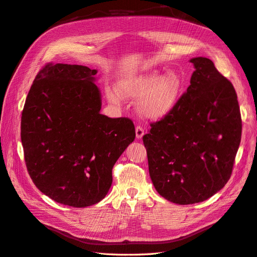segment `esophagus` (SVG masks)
<instances>
[{
	"mask_svg": "<svg viewBox=\"0 0 257 257\" xmlns=\"http://www.w3.org/2000/svg\"><path fill=\"white\" fill-rule=\"evenodd\" d=\"M135 132H136V137H137L138 139H141V138L144 136V134H145V130H144L141 125H137V126H136Z\"/></svg>",
	"mask_w": 257,
	"mask_h": 257,
	"instance_id": "obj_1",
	"label": "esophagus"
}]
</instances>
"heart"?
Segmentation results:
<instances>
[{
	"label": "heart",
	"instance_id": "b5f03b06",
	"mask_svg": "<svg viewBox=\"0 0 257 257\" xmlns=\"http://www.w3.org/2000/svg\"><path fill=\"white\" fill-rule=\"evenodd\" d=\"M181 79L175 73H167L161 78L159 73H149L124 79L119 83L123 96L141 98L138 108L145 115L159 119L174 109L181 91ZM107 96L112 103L118 104V92L107 89Z\"/></svg>",
	"mask_w": 257,
	"mask_h": 257
}]
</instances>
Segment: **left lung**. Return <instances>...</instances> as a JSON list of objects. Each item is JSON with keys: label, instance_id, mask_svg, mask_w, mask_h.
<instances>
[{"label": "left lung", "instance_id": "left-lung-1", "mask_svg": "<svg viewBox=\"0 0 257 257\" xmlns=\"http://www.w3.org/2000/svg\"><path fill=\"white\" fill-rule=\"evenodd\" d=\"M191 63L189 88L143 137L155 190L179 205L204 201L227 183L242 131L232 83L210 59Z\"/></svg>", "mask_w": 257, "mask_h": 257}]
</instances>
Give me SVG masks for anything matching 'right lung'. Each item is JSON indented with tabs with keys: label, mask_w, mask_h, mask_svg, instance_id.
I'll list each match as a JSON object with an SVG mask.
<instances>
[{
	"label": "right lung",
	"mask_w": 257,
	"mask_h": 257,
	"mask_svg": "<svg viewBox=\"0 0 257 257\" xmlns=\"http://www.w3.org/2000/svg\"><path fill=\"white\" fill-rule=\"evenodd\" d=\"M96 69L47 63L31 85L21 115V143L28 173L57 203L84 208L102 200L112 167L134 142L130 118L99 113Z\"/></svg>",
	"instance_id": "right-lung-1"
}]
</instances>
